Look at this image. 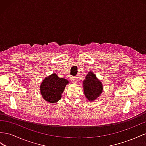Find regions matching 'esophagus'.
<instances>
[{
  "mask_svg": "<svg viewBox=\"0 0 146 146\" xmlns=\"http://www.w3.org/2000/svg\"><path fill=\"white\" fill-rule=\"evenodd\" d=\"M72 81L73 83H76L78 81V77L76 76H73L72 77Z\"/></svg>",
  "mask_w": 146,
  "mask_h": 146,
  "instance_id": "1",
  "label": "esophagus"
}]
</instances>
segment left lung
Segmentation results:
<instances>
[{
	"label": "left lung",
	"mask_w": 146,
	"mask_h": 146,
	"mask_svg": "<svg viewBox=\"0 0 146 146\" xmlns=\"http://www.w3.org/2000/svg\"><path fill=\"white\" fill-rule=\"evenodd\" d=\"M83 89L86 97L90 102L96 100L103 92L101 81L93 72H89L83 81Z\"/></svg>",
	"instance_id": "1"
}]
</instances>
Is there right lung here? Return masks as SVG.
I'll return each mask as SVG.
<instances>
[{"label":"right lung","instance_id":"obj_1","mask_svg":"<svg viewBox=\"0 0 146 146\" xmlns=\"http://www.w3.org/2000/svg\"><path fill=\"white\" fill-rule=\"evenodd\" d=\"M68 82L66 79L58 77L56 73H52L45 78L41 83L40 93L46 101L55 103L61 99L62 94Z\"/></svg>","mask_w":146,"mask_h":146}]
</instances>
